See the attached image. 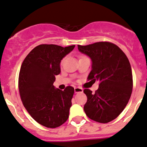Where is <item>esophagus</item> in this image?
I'll use <instances>...</instances> for the list:
<instances>
[{"mask_svg": "<svg viewBox=\"0 0 147 147\" xmlns=\"http://www.w3.org/2000/svg\"><path fill=\"white\" fill-rule=\"evenodd\" d=\"M74 92H75V93H80V92H83V90L82 88H80V87H77L74 88Z\"/></svg>", "mask_w": 147, "mask_h": 147, "instance_id": "34e87169", "label": "esophagus"}]
</instances>
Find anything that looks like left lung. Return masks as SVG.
I'll list each match as a JSON object with an SVG mask.
<instances>
[{
  "mask_svg": "<svg viewBox=\"0 0 147 147\" xmlns=\"http://www.w3.org/2000/svg\"><path fill=\"white\" fill-rule=\"evenodd\" d=\"M78 49L92 60L88 80L99 81L94 94L89 89L84 90L87 97L85 113L97 122H110L121 114L131 98L133 75L129 60L117 46L110 42L78 45Z\"/></svg>",
  "mask_w": 147,
  "mask_h": 147,
  "instance_id": "1",
  "label": "left lung"
}]
</instances>
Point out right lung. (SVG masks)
I'll list each match as a JSON object with an SVG mask.
<instances>
[{"label":"right lung","mask_w":147,"mask_h":147,"mask_svg":"<svg viewBox=\"0 0 147 147\" xmlns=\"http://www.w3.org/2000/svg\"><path fill=\"white\" fill-rule=\"evenodd\" d=\"M75 45L62 47L41 44L24 59L19 76V90L25 108L42 126L54 128L68 119L74 88H55V76L60 73L61 60Z\"/></svg>","instance_id":"right-lung-1"}]
</instances>
